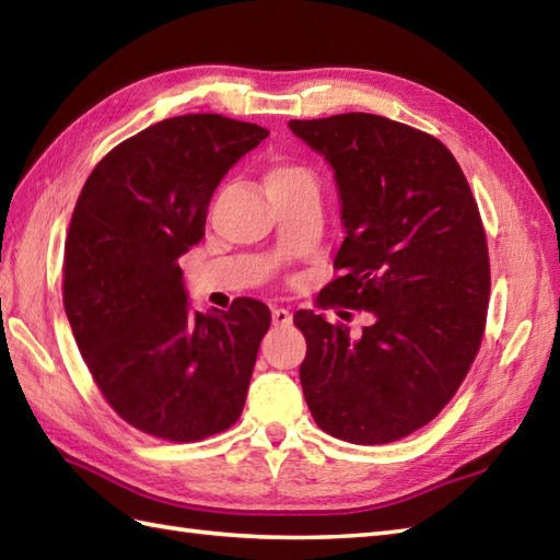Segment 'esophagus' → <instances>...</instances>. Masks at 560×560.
Here are the masks:
<instances>
[{
  "mask_svg": "<svg viewBox=\"0 0 560 560\" xmlns=\"http://www.w3.org/2000/svg\"><path fill=\"white\" fill-rule=\"evenodd\" d=\"M293 315L287 311V307H273L271 311V323L277 327H289Z\"/></svg>",
  "mask_w": 560,
  "mask_h": 560,
  "instance_id": "34e87169",
  "label": "esophagus"
}]
</instances>
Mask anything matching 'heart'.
Here are the masks:
<instances>
[{
  "mask_svg": "<svg viewBox=\"0 0 560 560\" xmlns=\"http://www.w3.org/2000/svg\"><path fill=\"white\" fill-rule=\"evenodd\" d=\"M301 177H311L305 168L295 163H273L269 173H267V185H287V183H295Z\"/></svg>",
  "mask_w": 560,
  "mask_h": 560,
  "instance_id": "heart-1",
  "label": "heart"
}]
</instances>
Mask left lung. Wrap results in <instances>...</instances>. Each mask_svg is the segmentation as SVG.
I'll return each mask as SVG.
<instances>
[{"instance_id":"1","label":"left lung","mask_w":560,"mask_h":560,"mask_svg":"<svg viewBox=\"0 0 560 560\" xmlns=\"http://www.w3.org/2000/svg\"><path fill=\"white\" fill-rule=\"evenodd\" d=\"M335 171L343 243L325 303L368 311L361 337L299 311L301 385L315 423L383 445L433 421L481 347L489 247L459 163L431 135L368 113L291 120Z\"/></svg>"}]
</instances>
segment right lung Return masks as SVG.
Returning a JSON list of instances; mask_svg holds the SVG:
<instances>
[{"label": "right lung", "instance_id": "1", "mask_svg": "<svg viewBox=\"0 0 560 560\" xmlns=\"http://www.w3.org/2000/svg\"><path fill=\"white\" fill-rule=\"evenodd\" d=\"M269 132L223 115H180L105 156L83 185L65 247V311L103 397L173 443L243 413L271 313L253 299L195 311L183 269L217 187Z\"/></svg>", "mask_w": 560, "mask_h": 560}]
</instances>
